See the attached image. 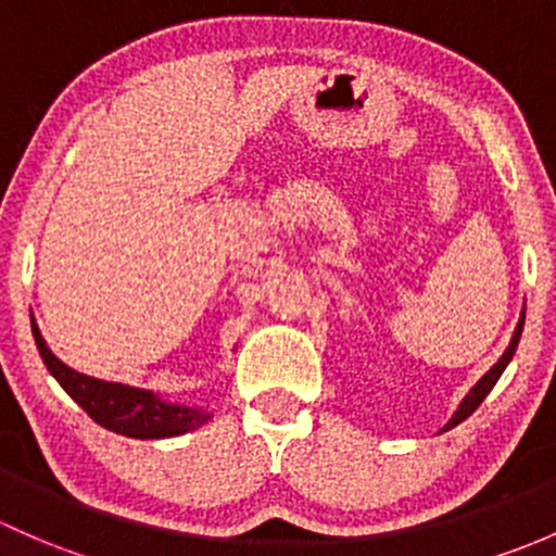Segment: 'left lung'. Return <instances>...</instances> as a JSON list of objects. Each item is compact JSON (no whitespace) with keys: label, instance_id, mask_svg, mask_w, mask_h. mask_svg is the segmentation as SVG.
<instances>
[{"label":"left lung","instance_id":"8db88e82","mask_svg":"<svg viewBox=\"0 0 556 556\" xmlns=\"http://www.w3.org/2000/svg\"><path fill=\"white\" fill-rule=\"evenodd\" d=\"M522 326H525V313H522V318H519V324H517V331H514V337H511V345L506 348V353H503V356H501V362H497L495 366H492V369L488 371V375H484L482 380H479L477 386L471 388V393H468V396L463 399V404L457 406V412H455V415H452V420L447 422V426H444V431H450V428H455L457 422H463V420H466L468 415H473V412L479 409V404L484 402V396H488V393L492 391V386H495V382L501 380L503 369H506L508 362H511V358H514V353H517L519 337H522Z\"/></svg>","mask_w":556,"mask_h":556}]
</instances>
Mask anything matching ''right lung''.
<instances>
[{"mask_svg": "<svg viewBox=\"0 0 556 556\" xmlns=\"http://www.w3.org/2000/svg\"><path fill=\"white\" fill-rule=\"evenodd\" d=\"M34 342L42 356L50 375L61 382V388L74 399L99 426L109 428L114 433H123L130 439H165L179 437V433L194 431L203 422L211 420V412L194 409V406L168 404L154 396L144 388L119 386V382H104L96 377L79 375L72 366H66L61 358L53 356L39 334L37 324L31 318Z\"/></svg>", "mask_w": 556, "mask_h": 556, "instance_id": "add662e5", "label": "right lung"}]
</instances>
